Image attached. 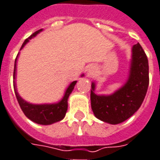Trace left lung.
I'll list each match as a JSON object with an SVG mask.
<instances>
[{
  "mask_svg": "<svg viewBox=\"0 0 160 160\" xmlns=\"http://www.w3.org/2000/svg\"><path fill=\"white\" fill-rule=\"evenodd\" d=\"M132 63L128 80L111 96L95 94V83L91 85V107L100 120L116 125L130 118L140 108L149 86V63L139 43L133 46Z\"/></svg>",
  "mask_w": 160,
  "mask_h": 160,
  "instance_id": "obj_1",
  "label": "left lung"
}]
</instances>
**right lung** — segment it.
<instances>
[{"mask_svg":"<svg viewBox=\"0 0 160 160\" xmlns=\"http://www.w3.org/2000/svg\"><path fill=\"white\" fill-rule=\"evenodd\" d=\"M42 31L38 30L36 31L35 32H33L30 37H28L25 42L23 43L21 48L25 46L27 42H29V40L32 39V37L39 33ZM18 58V56H17ZM17 58H16V61H15V66H14V73H13V79H14V89L15 94H16V97L18 99V102L19 103L20 108L23 111V112L25 113V115L27 118L31 119L32 121L35 122L37 124L41 125H49L60 121L61 119H63L65 116V113L67 111V107H68V103H67V100L69 97L70 94L72 93V91L73 90L74 86L77 81H73L72 82L68 88L65 91V94L63 96V99L58 103H54V104H32L29 102H26L24 101L21 97L18 96L17 89H16V84H15V76H16V62H17Z\"/></svg>","mask_w":160,"mask_h":160,"instance_id":"1","label":"right lung"}]
</instances>
